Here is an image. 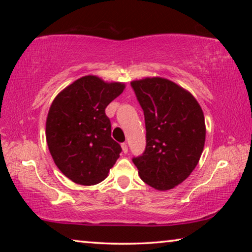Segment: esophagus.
Returning <instances> with one entry per match:
<instances>
[{
  "label": "esophagus",
  "mask_w": 252,
  "mask_h": 252,
  "mask_svg": "<svg viewBox=\"0 0 252 252\" xmlns=\"http://www.w3.org/2000/svg\"><path fill=\"white\" fill-rule=\"evenodd\" d=\"M121 147H122V151L125 152V153H126V152H127V144H126V142H123V143L121 144Z\"/></svg>",
  "instance_id": "34e87169"
}]
</instances>
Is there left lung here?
Returning <instances> with one entry per match:
<instances>
[{
    "label": "left lung",
    "mask_w": 252,
    "mask_h": 252,
    "mask_svg": "<svg viewBox=\"0 0 252 252\" xmlns=\"http://www.w3.org/2000/svg\"><path fill=\"white\" fill-rule=\"evenodd\" d=\"M131 87L143 110L146 150L132 159L140 178L157 190L172 189L190 176L203 151L206 125L194 96L172 81L146 78Z\"/></svg>",
    "instance_id": "8db88e82"
}]
</instances>
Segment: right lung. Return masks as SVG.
Returning a JSON list of instances; mask_svg holds the SVG:
<instances>
[{
  "mask_svg": "<svg viewBox=\"0 0 252 252\" xmlns=\"http://www.w3.org/2000/svg\"><path fill=\"white\" fill-rule=\"evenodd\" d=\"M125 88L87 75L60 92L51 104L46 142L54 163L73 182L93 186L103 181L120 157L122 149L111 138L105 108Z\"/></svg>",
  "mask_w": 252,
  "mask_h": 252,
  "instance_id": "add662e5",
  "label": "right lung"
}]
</instances>
